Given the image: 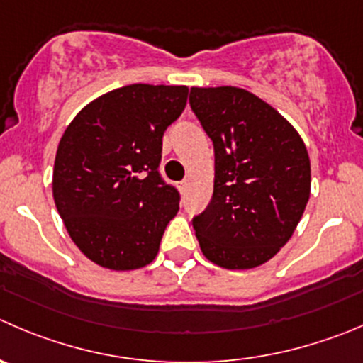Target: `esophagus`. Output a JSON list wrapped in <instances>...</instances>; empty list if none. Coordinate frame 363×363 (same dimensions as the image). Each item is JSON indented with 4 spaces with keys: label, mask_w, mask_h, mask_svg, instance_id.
<instances>
[{
    "label": "esophagus",
    "mask_w": 363,
    "mask_h": 363,
    "mask_svg": "<svg viewBox=\"0 0 363 363\" xmlns=\"http://www.w3.org/2000/svg\"><path fill=\"white\" fill-rule=\"evenodd\" d=\"M177 188L181 189V191H184V189L188 188V181H181V182H177Z\"/></svg>",
    "instance_id": "obj_1"
}]
</instances>
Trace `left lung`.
I'll use <instances>...</instances> for the list:
<instances>
[{
	"label": "left lung",
	"mask_w": 363,
	"mask_h": 363,
	"mask_svg": "<svg viewBox=\"0 0 363 363\" xmlns=\"http://www.w3.org/2000/svg\"><path fill=\"white\" fill-rule=\"evenodd\" d=\"M189 104L214 145L213 199L193 228L207 260L252 269L280 252L311 196L307 147L286 117L238 86H193Z\"/></svg>",
	"instance_id": "left-lung-1"
}]
</instances>
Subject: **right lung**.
Instances as JSON below:
<instances>
[{
  "mask_svg": "<svg viewBox=\"0 0 363 363\" xmlns=\"http://www.w3.org/2000/svg\"><path fill=\"white\" fill-rule=\"evenodd\" d=\"M188 101L184 84L135 83L88 103L67 125L52 168V199L74 245L115 271L156 259L179 193L157 167L163 135Z\"/></svg>",
  "mask_w": 363,
  "mask_h": 363,
  "instance_id": "right-lung-1",
  "label": "right lung"
}]
</instances>
